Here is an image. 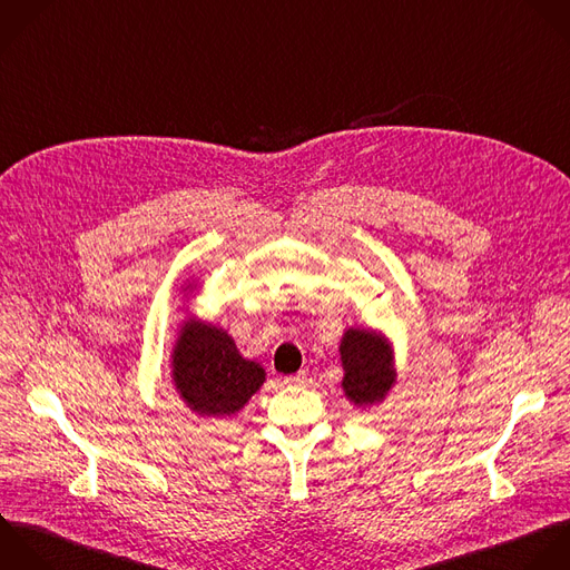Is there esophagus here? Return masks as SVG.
Returning a JSON list of instances; mask_svg holds the SVG:
<instances>
[{"mask_svg": "<svg viewBox=\"0 0 570 570\" xmlns=\"http://www.w3.org/2000/svg\"><path fill=\"white\" fill-rule=\"evenodd\" d=\"M306 377H308V373H306V371H299V373H295V375H288V377H284V384H288V386H295V384H304V382H306Z\"/></svg>", "mask_w": 570, "mask_h": 570, "instance_id": "1", "label": "esophagus"}]
</instances>
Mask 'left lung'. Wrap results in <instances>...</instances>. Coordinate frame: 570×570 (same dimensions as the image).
Returning a JSON list of instances; mask_svg holds the SVG:
<instances>
[{
	"instance_id": "obj_1",
	"label": "left lung",
	"mask_w": 570,
	"mask_h": 570,
	"mask_svg": "<svg viewBox=\"0 0 570 570\" xmlns=\"http://www.w3.org/2000/svg\"><path fill=\"white\" fill-rule=\"evenodd\" d=\"M344 393L355 406H371L386 397L395 384L393 351L384 337L371 331L348 328L342 337Z\"/></svg>"
}]
</instances>
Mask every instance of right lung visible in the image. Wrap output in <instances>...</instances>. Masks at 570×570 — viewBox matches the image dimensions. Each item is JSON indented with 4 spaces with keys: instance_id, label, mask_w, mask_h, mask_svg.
I'll use <instances>...</instances> for the list:
<instances>
[{
    "instance_id": "obj_1",
    "label": "right lung",
    "mask_w": 570,
    "mask_h": 570,
    "mask_svg": "<svg viewBox=\"0 0 570 570\" xmlns=\"http://www.w3.org/2000/svg\"><path fill=\"white\" fill-rule=\"evenodd\" d=\"M173 380L195 413L230 417L259 391L266 373L239 355L226 331L188 320L173 351Z\"/></svg>"
}]
</instances>
